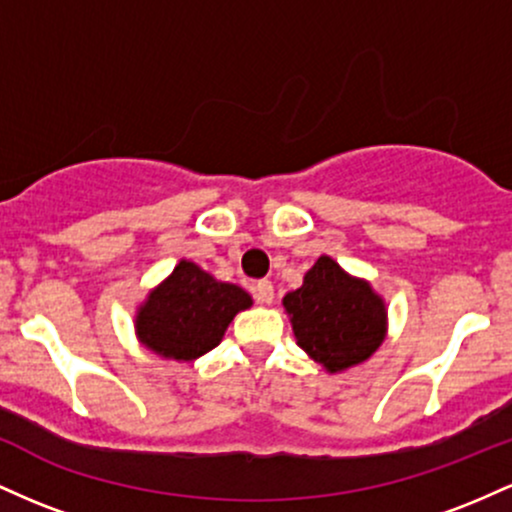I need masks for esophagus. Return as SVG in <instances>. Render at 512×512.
I'll use <instances>...</instances> for the list:
<instances>
[{"label": "esophagus", "mask_w": 512, "mask_h": 512, "mask_svg": "<svg viewBox=\"0 0 512 512\" xmlns=\"http://www.w3.org/2000/svg\"><path fill=\"white\" fill-rule=\"evenodd\" d=\"M255 298H257V303L272 305V301H274V286H272V281H269V279L257 281V284H255Z\"/></svg>", "instance_id": "obj_1"}]
</instances>
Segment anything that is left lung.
<instances>
[{
    "label": "left lung",
    "mask_w": 512,
    "mask_h": 512,
    "mask_svg": "<svg viewBox=\"0 0 512 512\" xmlns=\"http://www.w3.org/2000/svg\"><path fill=\"white\" fill-rule=\"evenodd\" d=\"M296 344L327 373L368 361L387 334V305L370 281L320 255L303 276V286L284 296Z\"/></svg>",
    "instance_id": "left-lung-1"
}]
</instances>
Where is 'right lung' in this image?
Masks as SVG:
<instances>
[{
    "instance_id": "1",
    "label": "right lung",
    "mask_w": 512,
    "mask_h": 512,
    "mask_svg": "<svg viewBox=\"0 0 512 512\" xmlns=\"http://www.w3.org/2000/svg\"><path fill=\"white\" fill-rule=\"evenodd\" d=\"M250 305L252 296L245 289L180 260L139 303L134 334L156 356L192 363L219 346L233 317Z\"/></svg>"
}]
</instances>
